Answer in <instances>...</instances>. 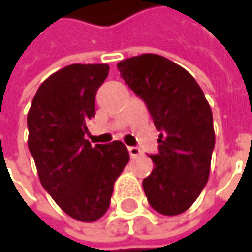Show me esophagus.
<instances>
[{
	"label": "esophagus",
	"instance_id": "obj_1",
	"mask_svg": "<svg viewBox=\"0 0 252 252\" xmlns=\"http://www.w3.org/2000/svg\"><path fill=\"white\" fill-rule=\"evenodd\" d=\"M128 152H129V156H131L132 159H135V158H138V156L141 155V150H140L138 147H135V146L128 147Z\"/></svg>",
	"mask_w": 252,
	"mask_h": 252
}]
</instances>
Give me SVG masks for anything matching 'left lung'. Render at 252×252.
Returning <instances> with one entry per match:
<instances>
[{
    "instance_id": "left-lung-1",
    "label": "left lung",
    "mask_w": 252,
    "mask_h": 252,
    "mask_svg": "<svg viewBox=\"0 0 252 252\" xmlns=\"http://www.w3.org/2000/svg\"><path fill=\"white\" fill-rule=\"evenodd\" d=\"M117 67L160 131L159 152L150 156L155 168L143 179L147 201L160 215H181L209 181L215 149L210 105L194 77L165 57L143 54Z\"/></svg>"
}]
</instances>
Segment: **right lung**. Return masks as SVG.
<instances>
[{
	"label": "right lung",
	"instance_id": "1",
	"mask_svg": "<svg viewBox=\"0 0 252 252\" xmlns=\"http://www.w3.org/2000/svg\"><path fill=\"white\" fill-rule=\"evenodd\" d=\"M109 73L106 64H73L37 89L27 114L29 150L42 187L73 219L94 222L109 204L114 184L129 160L123 141L84 138L94 97Z\"/></svg>",
	"mask_w": 252,
	"mask_h": 252
}]
</instances>
